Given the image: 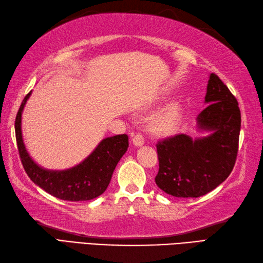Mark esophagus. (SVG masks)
I'll return each mask as SVG.
<instances>
[{
    "mask_svg": "<svg viewBox=\"0 0 263 263\" xmlns=\"http://www.w3.org/2000/svg\"><path fill=\"white\" fill-rule=\"evenodd\" d=\"M144 143H145L144 137L143 135H141V134H137V135L133 137V144L135 145V146H142V145H144Z\"/></svg>",
    "mask_w": 263,
    "mask_h": 263,
    "instance_id": "esophagus-1",
    "label": "esophagus"
}]
</instances>
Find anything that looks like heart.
Returning <instances> with one entry per match:
<instances>
[{
	"label": "heart",
	"instance_id": "b5f03b06",
	"mask_svg": "<svg viewBox=\"0 0 263 263\" xmlns=\"http://www.w3.org/2000/svg\"><path fill=\"white\" fill-rule=\"evenodd\" d=\"M181 121V108L177 102L160 108L147 120V128L154 136H168L177 130Z\"/></svg>",
	"mask_w": 263,
	"mask_h": 263
}]
</instances>
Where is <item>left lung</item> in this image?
I'll return each mask as SVG.
<instances>
[{
    "instance_id": "8db88e82",
    "label": "left lung",
    "mask_w": 263,
    "mask_h": 263,
    "mask_svg": "<svg viewBox=\"0 0 263 263\" xmlns=\"http://www.w3.org/2000/svg\"><path fill=\"white\" fill-rule=\"evenodd\" d=\"M206 108L197 117V130L207 136L185 134L157 143L159 173L155 182L167 195L197 198L208 194L230 176L234 167L241 111L235 97L217 75H209Z\"/></svg>"
}]
</instances>
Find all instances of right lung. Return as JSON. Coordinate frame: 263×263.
Wrapping results in <instances>:
<instances>
[{
	"mask_svg": "<svg viewBox=\"0 0 263 263\" xmlns=\"http://www.w3.org/2000/svg\"><path fill=\"white\" fill-rule=\"evenodd\" d=\"M30 96L31 91L23 99L15 118L17 149L28 177L58 199L85 201L102 195L108 188L117 164L128 148V136L122 134L102 139L84 161L67 170H47L31 159L23 143L21 117Z\"/></svg>",
	"mask_w": 263,
	"mask_h": 263,
	"instance_id": "1",
	"label": "right lung"
}]
</instances>
